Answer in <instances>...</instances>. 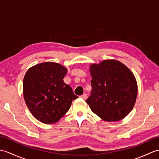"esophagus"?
<instances>
[{
    "label": "esophagus",
    "mask_w": 159,
    "mask_h": 159,
    "mask_svg": "<svg viewBox=\"0 0 159 159\" xmlns=\"http://www.w3.org/2000/svg\"><path fill=\"white\" fill-rule=\"evenodd\" d=\"M80 98H83V99H84V100H86L87 99V95L86 93H83L82 96H80Z\"/></svg>",
    "instance_id": "obj_1"
}]
</instances>
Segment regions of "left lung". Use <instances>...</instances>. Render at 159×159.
Returning a JSON list of instances; mask_svg holds the SVG:
<instances>
[{
	"instance_id": "1",
	"label": "left lung",
	"mask_w": 159,
	"mask_h": 159,
	"mask_svg": "<svg viewBox=\"0 0 159 159\" xmlns=\"http://www.w3.org/2000/svg\"><path fill=\"white\" fill-rule=\"evenodd\" d=\"M90 109L104 121H116L129 113L135 103L137 85L133 74L116 60H104L90 67Z\"/></svg>"
}]
</instances>
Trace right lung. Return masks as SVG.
<instances>
[{
    "instance_id": "obj_1",
    "label": "right lung",
    "mask_w": 159,
    "mask_h": 159,
    "mask_svg": "<svg viewBox=\"0 0 159 159\" xmlns=\"http://www.w3.org/2000/svg\"><path fill=\"white\" fill-rule=\"evenodd\" d=\"M67 69L59 63L45 62L33 66L23 80L26 106L37 120L44 124L58 121L78 96L63 81Z\"/></svg>"
}]
</instances>
